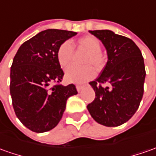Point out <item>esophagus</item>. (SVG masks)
<instances>
[{
  "mask_svg": "<svg viewBox=\"0 0 156 156\" xmlns=\"http://www.w3.org/2000/svg\"><path fill=\"white\" fill-rule=\"evenodd\" d=\"M83 85H77V86H76V88H77V90H78V92H80L81 91V90H82L83 89Z\"/></svg>",
  "mask_w": 156,
  "mask_h": 156,
  "instance_id": "1",
  "label": "esophagus"
}]
</instances>
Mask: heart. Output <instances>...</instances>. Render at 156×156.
Here are the masks:
<instances>
[{
    "label": "heart",
    "mask_w": 156,
    "mask_h": 156,
    "mask_svg": "<svg viewBox=\"0 0 156 156\" xmlns=\"http://www.w3.org/2000/svg\"><path fill=\"white\" fill-rule=\"evenodd\" d=\"M76 44L79 48L87 52V55L83 60V64L86 66L83 67H69L66 71V78L70 83H83L94 78L96 72L93 67L97 70L102 69L107 62V59L101 51L100 41L93 36L78 38ZM73 55V48L72 45L68 42H62L56 51V58L61 68H66L69 66Z\"/></svg>",
    "instance_id": "heart-1"
}]
</instances>
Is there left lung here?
<instances>
[{
  "mask_svg": "<svg viewBox=\"0 0 156 156\" xmlns=\"http://www.w3.org/2000/svg\"><path fill=\"white\" fill-rule=\"evenodd\" d=\"M99 38L108 60L95 81L90 82L96 97L87 108L96 122L119 126L134 115L144 95L145 66L139 48L131 39L108 30H90ZM108 83L109 87H102Z\"/></svg>",
  "mask_w": 156,
  "mask_h": 156,
  "instance_id": "8db88e82",
  "label": "left lung"
}]
</instances>
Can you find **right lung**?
Segmentation results:
<instances>
[{
  "instance_id": "1",
  "label": "right lung",
  "mask_w": 156,
  "mask_h": 156,
  "mask_svg": "<svg viewBox=\"0 0 156 156\" xmlns=\"http://www.w3.org/2000/svg\"><path fill=\"white\" fill-rule=\"evenodd\" d=\"M77 35L64 30H42L25 42L12 60L10 94L16 116L37 133L58 125L70 96L77 95L73 83L60 84L64 73L56 58L62 42Z\"/></svg>"
}]
</instances>
